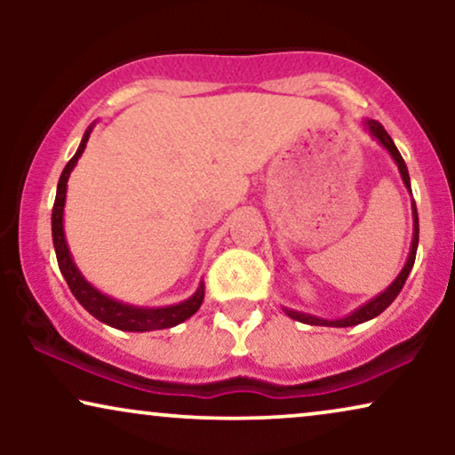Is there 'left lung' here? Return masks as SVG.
<instances>
[{
    "mask_svg": "<svg viewBox=\"0 0 455 455\" xmlns=\"http://www.w3.org/2000/svg\"><path fill=\"white\" fill-rule=\"evenodd\" d=\"M364 126L369 128V132L375 136V139L381 142L385 148H387L389 155H391V157H394V161L397 164V170H400V173H402L403 184H406V188L410 190L408 167H406V164H403L402 155H400V151H397V147L394 145V140H391V136L385 132V128L377 120H366ZM410 192H412V190H410ZM412 217H414V238H412V246H410L408 260H406V265H403V269L400 271V275L395 277V282L391 283L387 290L381 291V294L372 298V300L363 304V307L354 310L352 315L344 316V319H321V316L307 315V313H298V310H290V308H283L285 315L291 316V319L300 321V323H307V325H323V327H352V325H360V323H364V321L375 319L377 315H381L383 310L387 308L389 304L395 300L397 294H400L402 288H403V283H406V279L410 275V271H412V267H414L416 248H419V211H416V204L414 203H412Z\"/></svg>",
    "mask_w": 455,
    "mask_h": 455,
    "instance_id": "1",
    "label": "left lung"
}]
</instances>
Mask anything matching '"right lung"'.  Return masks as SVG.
Masks as SVG:
<instances>
[{"label": "right lung", "mask_w": 455, "mask_h": 455, "mask_svg": "<svg viewBox=\"0 0 455 455\" xmlns=\"http://www.w3.org/2000/svg\"><path fill=\"white\" fill-rule=\"evenodd\" d=\"M92 126L86 128V132L80 140L78 151L74 153V157L68 161L64 172H61L60 182H58V195H55L53 203V213H52V235H53V246H55V257H58V265L64 279L68 282V288L72 290V294L89 313L99 319L105 325L122 329V331H155V329H167L178 325L186 319H190L192 315L201 308L203 298H204V285H198V290L192 294L188 300L173 304V307L164 308H142L132 307V304H124L114 298L105 296L97 288L86 282L83 273L78 271V267L74 265L72 254L68 251L66 235H64V204H66V186L70 172L76 165V161L83 155L86 140H89Z\"/></svg>", "instance_id": "1"}]
</instances>
